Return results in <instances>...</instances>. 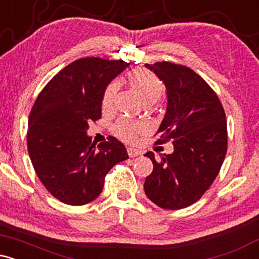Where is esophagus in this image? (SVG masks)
Instances as JSON below:
<instances>
[{
	"instance_id": "esophagus-1",
	"label": "esophagus",
	"mask_w": 259,
	"mask_h": 259,
	"mask_svg": "<svg viewBox=\"0 0 259 259\" xmlns=\"http://www.w3.org/2000/svg\"><path fill=\"white\" fill-rule=\"evenodd\" d=\"M140 153L141 152H140L139 150H136V148H133V147L127 148V154H129V157H132V158H134V157H138Z\"/></svg>"
}]
</instances>
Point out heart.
Returning <instances> with one entry per match:
<instances>
[{"label": "heart", "mask_w": 259, "mask_h": 259, "mask_svg": "<svg viewBox=\"0 0 259 259\" xmlns=\"http://www.w3.org/2000/svg\"><path fill=\"white\" fill-rule=\"evenodd\" d=\"M127 81L132 88L139 94L146 105L156 102L160 99L164 92V84L156 74L147 69H134L127 74ZM118 91V84L111 81L103 90L101 106L102 111L108 113L114 106V99ZM146 132V125L144 123L129 119H119L113 125V133L118 138L126 142H134L139 135Z\"/></svg>", "instance_id": "heart-1"}]
</instances>
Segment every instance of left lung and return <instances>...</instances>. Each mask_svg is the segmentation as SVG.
Listing matches in <instances>:
<instances>
[{
    "label": "left lung",
    "mask_w": 259,
    "mask_h": 259,
    "mask_svg": "<svg viewBox=\"0 0 259 259\" xmlns=\"http://www.w3.org/2000/svg\"><path fill=\"white\" fill-rule=\"evenodd\" d=\"M167 88L168 107L156 144L173 141L174 152L151 158L153 170L145 192L163 209H181L197 202L221 170L228 148L225 112L217 94L186 65H148Z\"/></svg>",
    "instance_id": "left-lung-1"
}]
</instances>
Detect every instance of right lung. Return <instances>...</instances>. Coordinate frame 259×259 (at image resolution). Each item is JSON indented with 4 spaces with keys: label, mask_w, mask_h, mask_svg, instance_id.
<instances>
[{
    "label": "right lung",
    "mask_w": 259,
    "mask_h": 259,
    "mask_svg": "<svg viewBox=\"0 0 259 259\" xmlns=\"http://www.w3.org/2000/svg\"><path fill=\"white\" fill-rule=\"evenodd\" d=\"M129 65L86 57L74 61L47 82L29 115L26 144L38 179L53 197L82 206L99 197L112 167L127 159L115 138L96 144L86 135L101 119L103 90Z\"/></svg>",
    "instance_id": "1"
}]
</instances>
